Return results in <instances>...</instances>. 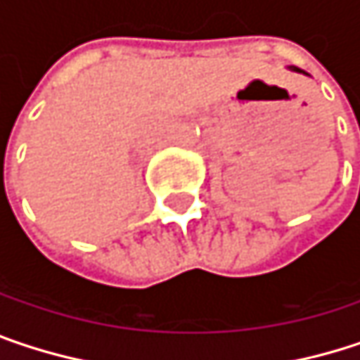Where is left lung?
I'll return each mask as SVG.
<instances>
[{
	"label": "left lung",
	"instance_id": "8db88e82",
	"mask_svg": "<svg viewBox=\"0 0 360 360\" xmlns=\"http://www.w3.org/2000/svg\"><path fill=\"white\" fill-rule=\"evenodd\" d=\"M292 70H296V72H302L300 68H296V66H292Z\"/></svg>",
	"mask_w": 360,
	"mask_h": 360
}]
</instances>
